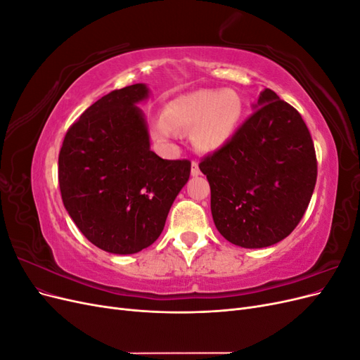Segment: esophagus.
Listing matches in <instances>:
<instances>
[{
	"mask_svg": "<svg viewBox=\"0 0 360 360\" xmlns=\"http://www.w3.org/2000/svg\"><path fill=\"white\" fill-rule=\"evenodd\" d=\"M200 167H198V162L197 160H192V165H191V174L193 177H197V176H200Z\"/></svg>",
	"mask_w": 360,
	"mask_h": 360,
	"instance_id": "1",
	"label": "esophagus"
}]
</instances>
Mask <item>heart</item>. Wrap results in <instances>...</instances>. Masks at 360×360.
<instances>
[{
  "label": "heart",
  "instance_id": "heart-1",
  "mask_svg": "<svg viewBox=\"0 0 360 360\" xmlns=\"http://www.w3.org/2000/svg\"><path fill=\"white\" fill-rule=\"evenodd\" d=\"M243 117V102L231 90H198L172 101L165 114L153 120V135L171 141L179 130H192L195 146L205 151L221 148L233 138Z\"/></svg>",
  "mask_w": 360,
  "mask_h": 360
}]
</instances>
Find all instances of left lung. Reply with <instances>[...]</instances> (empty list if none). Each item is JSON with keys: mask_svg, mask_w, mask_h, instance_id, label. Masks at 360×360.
<instances>
[{"mask_svg": "<svg viewBox=\"0 0 360 360\" xmlns=\"http://www.w3.org/2000/svg\"><path fill=\"white\" fill-rule=\"evenodd\" d=\"M258 106L225 146L200 162L217 231L249 249L290 236L317 181V156L299 111L270 89Z\"/></svg>", "mask_w": 360, "mask_h": 360, "instance_id": "obj_1", "label": "left lung"}]
</instances>
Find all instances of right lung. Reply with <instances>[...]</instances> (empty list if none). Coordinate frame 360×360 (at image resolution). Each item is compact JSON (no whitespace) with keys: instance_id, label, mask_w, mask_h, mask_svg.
<instances>
[{"instance_id":"add662e5","label":"right lung","mask_w":360,"mask_h":360,"mask_svg":"<svg viewBox=\"0 0 360 360\" xmlns=\"http://www.w3.org/2000/svg\"><path fill=\"white\" fill-rule=\"evenodd\" d=\"M144 84L111 91L69 127L58 155L63 204L89 240L111 254H135L158 240L191 160L150 150Z\"/></svg>"}]
</instances>
